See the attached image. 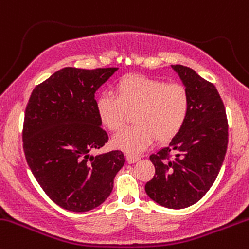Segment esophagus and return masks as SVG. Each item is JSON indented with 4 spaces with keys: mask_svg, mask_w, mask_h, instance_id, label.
<instances>
[{
    "mask_svg": "<svg viewBox=\"0 0 249 249\" xmlns=\"http://www.w3.org/2000/svg\"><path fill=\"white\" fill-rule=\"evenodd\" d=\"M125 158H127L128 163H135L137 160H140L139 156L137 155H132V153H125Z\"/></svg>",
    "mask_w": 249,
    "mask_h": 249,
    "instance_id": "1",
    "label": "esophagus"
}]
</instances>
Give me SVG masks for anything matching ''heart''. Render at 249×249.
<instances>
[{"mask_svg": "<svg viewBox=\"0 0 249 249\" xmlns=\"http://www.w3.org/2000/svg\"><path fill=\"white\" fill-rule=\"evenodd\" d=\"M191 109L188 89L143 75L122 78L115 85V96L106 92L96 101L97 115L104 127L119 132L132 112L135 122L114 138V145L138 152L153 140L168 142L181 132Z\"/></svg>", "mask_w": 249, "mask_h": 249, "instance_id": "1", "label": "heart"}]
</instances>
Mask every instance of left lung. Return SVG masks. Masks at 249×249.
<instances>
[{"label": "left lung", "mask_w": 249, "mask_h": 249, "mask_svg": "<svg viewBox=\"0 0 249 249\" xmlns=\"http://www.w3.org/2000/svg\"><path fill=\"white\" fill-rule=\"evenodd\" d=\"M188 89L191 109L183 128L166 147L150 156L156 173L147 196L168 209H184L207 193L224 160L228 120L216 86L193 69L171 66Z\"/></svg>", "instance_id": "8db88e82"}]
</instances>
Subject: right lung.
Listing matches in <instances>:
<instances>
[{"label":"right lung","instance_id":"obj_1","mask_svg":"<svg viewBox=\"0 0 249 249\" xmlns=\"http://www.w3.org/2000/svg\"><path fill=\"white\" fill-rule=\"evenodd\" d=\"M117 68L66 67L35 87L22 142L33 176L62 209L86 212L106 201L125 158L119 150L91 156L109 140L94 93Z\"/></svg>","mask_w":249,"mask_h":249}]
</instances>
